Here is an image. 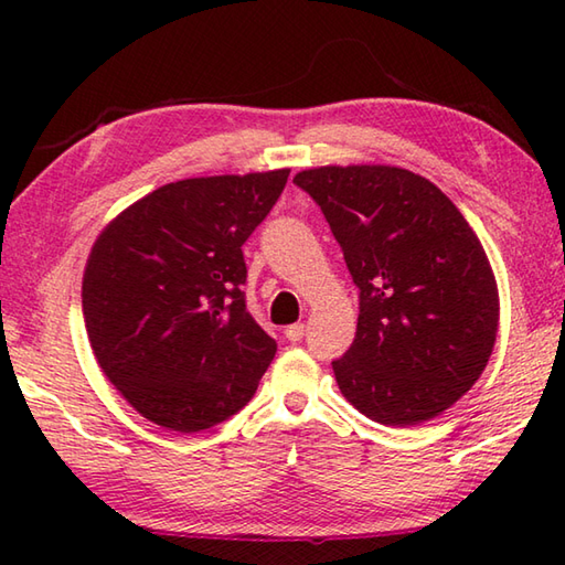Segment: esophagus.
Listing matches in <instances>:
<instances>
[{"label": "esophagus", "instance_id": "obj_1", "mask_svg": "<svg viewBox=\"0 0 565 565\" xmlns=\"http://www.w3.org/2000/svg\"><path fill=\"white\" fill-rule=\"evenodd\" d=\"M303 323H291V327L284 329V337L289 341H301L303 339Z\"/></svg>", "mask_w": 565, "mask_h": 565}]
</instances>
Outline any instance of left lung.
I'll return each instance as SVG.
<instances>
[{
    "label": "left lung",
    "mask_w": 565,
    "mask_h": 565,
    "mask_svg": "<svg viewBox=\"0 0 565 565\" xmlns=\"http://www.w3.org/2000/svg\"><path fill=\"white\" fill-rule=\"evenodd\" d=\"M321 206L359 286L356 339L331 361L341 394L384 426L451 408L491 359L499 289L481 242L431 181L384 164L294 177Z\"/></svg>",
    "instance_id": "8db88e82"
}]
</instances>
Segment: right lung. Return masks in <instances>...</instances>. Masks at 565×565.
Wrapping results in <instances>:
<instances>
[{"label":"right lung","instance_id":"right-lung-1","mask_svg":"<svg viewBox=\"0 0 565 565\" xmlns=\"http://www.w3.org/2000/svg\"><path fill=\"white\" fill-rule=\"evenodd\" d=\"M286 179L289 169L174 181L94 242L82 281L92 351L157 426L204 431L256 394L276 341L246 311L242 246Z\"/></svg>","mask_w":565,"mask_h":565}]
</instances>
